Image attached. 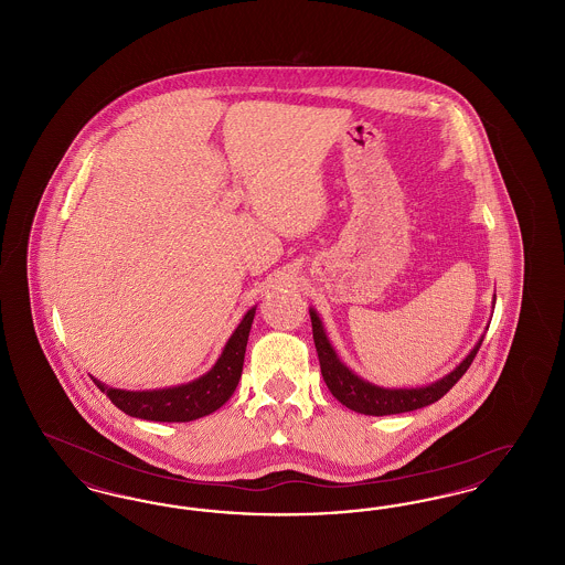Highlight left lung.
<instances>
[{
  "instance_id": "1",
  "label": "left lung",
  "mask_w": 565,
  "mask_h": 565,
  "mask_svg": "<svg viewBox=\"0 0 565 565\" xmlns=\"http://www.w3.org/2000/svg\"><path fill=\"white\" fill-rule=\"evenodd\" d=\"M493 307H495V295H493L491 309ZM309 316H311L313 341H316V350H318L322 376L328 390L332 392V396L339 403L345 404L351 411L362 413V415H375V417L424 408L428 404L440 401L461 379V375L470 369L484 339L483 334L470 353L457 364L449 375H445L443 379H436L428 385H419V387H383V385H375V383L355 375L350 366L339 358L337 350L332 348L320 313L311 307Z\"/></svg>"
}]
</instances>
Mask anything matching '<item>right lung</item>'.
<instances>
[{
  "instance_id": "1",
  "label": "right lung",
  "mask_w": 565,
  "mask_h": 565,
  "mask_svg": "<svg viewBox=\"0 0 565 565\" xmlns=\"http://www.w3.org/2000/svg\"><path fill=\"white\" fill-rule=\"evenodd\" d=\"M256 316V307L247 309L242 322L233 330L220 358L205 375L161 390H118L102 383L93 376L95 385L108 396L111 403L131 417L148 422H192L217 411L226 403L242 379L243 358L247 348V337Z\"/></svg>"
}]
</instances>
